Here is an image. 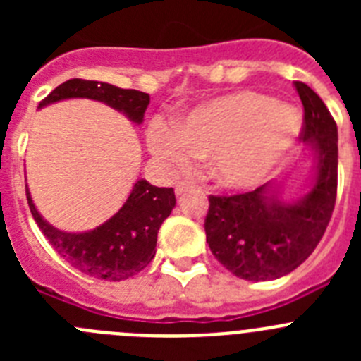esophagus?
Instances as JSON below:
<instances>
[{"label":"esophagus","mask_w":361,"mask_h":361,"mask_svg":"<svg viewBox=\"0 0 361 361\" xmlns=\"http://www.w3.org/2000/svg\"><path fill=\"white\" fill-rule=\"evenodd\" d=\"M190 188H193V184L188 183V180H180V183H178L177 186H175V195L183 197L184 193H186V191L190 190Z\"/></svg>","instance_id":"34e87169"}]
</instances>
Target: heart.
Returning <instances> with one entry per match:
<instances>
[{
    "instance_id": "heart-1",
    "label": "heart",
    "mask_w": 361,
    "mask_h": 361,
    "mask_svg": "<svg viewBox=\"0 0 361 361\" xmlns=\"http://www.w3.org/2000/svg\"><path fill=\"white\" fill-rule=\"evenodd\" d=\"M302 128L295 106L255 90L233 92L199 104L177 126L155 119L148 148L173 171L209 157L219 186L247 190L264 183L289 157Z\"/></svg>"
}]
</instances>
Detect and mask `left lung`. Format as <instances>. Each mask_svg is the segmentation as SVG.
<instances>
[{
  "label": "left lung",
  "instance_id": "left-lung-1",
  "mask_svg": "<svg viewBox=\"0 0 361 361\" xmlns=\"http://www.w3.org/2000/svg\"><path fill=\"white\" fill-rule=\"evenodd\" d=\"M304 104L302 139L317 155L311 190L296 202L280 199L279 184L266 183L238 195H209L206 242L238 279L260 282L288 275L324 237L338 188V130L318 94L295 82Z\"/></svg>",
  "mask_w": 361,
  "mask_h": 361
}]
</instances>
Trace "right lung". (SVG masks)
Wrapping results in <instances>:
<instances>
[{
	"label": "right lung",
	"mask_w": 361,
	"mask_h": 361,
	"mask_svg": "<svg viewBox=\"0 0 361 361\" xmlns=\"http://www.w3.org/2000/svg\"><path fill=\"white\" fill-rule=\"evenodd\" d=\"M73 97L101 101L123 111L137 124L142 123L149 104V95L145 92L124 90L108 82L70 79L50 92L39 103V108ZM27 200L36 224L70 266L85 275L110 282L130 279L152 262L159 228L175 208L173 188L152 186L148 180L141 178L133 184L132 193L123 208L104 224L85 233H66L50 226L39 215L28 188Z\"/></svg>",
	"instance_id": "obj_1"
}]
</instances>
